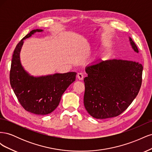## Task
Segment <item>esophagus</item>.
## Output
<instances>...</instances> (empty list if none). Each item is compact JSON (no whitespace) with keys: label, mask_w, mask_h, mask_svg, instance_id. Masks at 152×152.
<instances>
[{"label":"esophagus","mask_w":152,"mask_h":152,"mask_svg":"<svg viewBox=\"0 0 152 152\" xmlns=\"http://www.w3.org/2000/svg\"><path fill=\"white\" fill-rule=\"evenodd\" d=\"M84 74L82 73H78V75H77V77H78V79H79V80H82L84 79Z\"/></svg>","instance_id":"1"}]
</instances>
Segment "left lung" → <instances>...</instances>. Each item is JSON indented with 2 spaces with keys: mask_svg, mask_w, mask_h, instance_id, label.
<instances>
[{
  "mask_svg": "<svg viewBox=\"0 0 152 152\" xmlns=\"http://www.w3.org/2000/svg\"><path fill=\"white\" fill-rule=\"evenodd\" d=\"M132 49L139 50L129 37ZM142 65L137 61L110 59L87 67L84 107L91 115L104 119L117 117L129 107L142 83Z\"/></svg>",
  "mask_w": 152,
  "mask_h": 152,
  "instance_id": "1",
  "label": "left lung"
}]
</instances>
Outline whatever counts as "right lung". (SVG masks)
I'll return each mask as SVG.
<instances>
[{
  "label": "right lung",
  "instance_id": "obj_1",
  "mask_svg": "<svg viewBox=\"0 0 152 152\" xmlns=\"http://www.w3.org/2000/svg\"><path fill=\"white\" fill-rule=\"evenodd\" d=\"M42 31L31 30L17 44L12 54L10 79L14 93L23 108L30 113L44 115L57 108L64 92L75 80L77 73H55L34 77L25 72L20 59L23 40L35 32Z\"/></svg>",
  "mask_w": 152,
  "mask_h": 152
}]
</instances>
